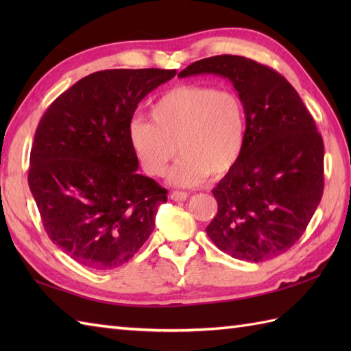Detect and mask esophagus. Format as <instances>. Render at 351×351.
<instances>
[{"label": "esophagus", "instance_id": "esophagus-1", "mask_svg": "<svg viewBox=\"0 0 351 351\" xmlns=\"http://www.w3.org/2000/svg\"><path fill=\"white\" fill-rule=\"evenodd\" d=\"M189 197V193L185 191H171L170 193V199L175 200V202H182V200H185Z\"/></svg>", "mask_w": 351, "mask_h": 351}]
</instances>
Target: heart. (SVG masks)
I'll return each mask as SVG.
<instances>
[{
  "label": "heart",
  "mask_w": 351,
  "mask_h": 351,
  "mask_svg": "<svg viewBox=\"0 0 351 351\" xmlns=\"http://www.w3.org/2000/svg\"><path fill=\"white\" fill-rule=\"evenodd\" d=\"M151 122L132 119L128 140L149 176H162L178 152L169 181L191 187L206 175L221 178L235 167L245 143V110L237 93L202 84L164 92L151 107Z\"/></svg>",
  "instance_id": "1"
}]
</instances>
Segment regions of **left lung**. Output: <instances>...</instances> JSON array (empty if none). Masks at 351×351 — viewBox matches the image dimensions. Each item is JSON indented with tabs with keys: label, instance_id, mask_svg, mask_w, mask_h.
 <instances>
[{
	"label": "left lung",
	"instance_id": "8db88e82",
	"mask_svg": "<svg viewBox=\"0 0 351 351\" xmlns=\"http://www.w3.org/2000/svg\"><path fill=\"white\" fill-rule=\"evenodd\" d=\"M202 73L228 78L245 110L244 151L213 189L219 211L206 234L232 258L263 263L293 247L322 200L323 138L295 88L268 66L215 56L178 77Z\"/></svg>",
	"mask_w": 351,
	"mask_h": 351
}]
</instances>
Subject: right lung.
Returning a JSON list of instances; mask_svg holds the SVG:
<instances>
[{
	"label": "right lung",
	"mask_w": 351,
	"mask_h": 351,
	"mask_svg": "<svg viewBox=\"0 0 351 351\" xmlns=\"http://www.w3.org/2000/svg\"><path fill=\"white\" fill-rule=\"evenodd\" d=\"M175 75V69L95 72L40 119L28 185L51 241L81 265L113 270L152 234L167 190L137 173L128 125L138 102Z\"/></svg>",
	"instance_id": "obj_1"
}]
</instances>
